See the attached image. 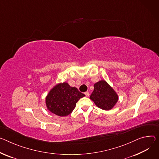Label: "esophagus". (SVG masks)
I'll return each instance as SVG.
<instances>
[{
  "label": "esophagus",
  "mask_w": 159,
  "mask_h": 159,
  "mask_svg": "<svg viewBox=\"0 0 159 159\" xmlns=\"http://www.w3.org/2000/svg\"><path fill=\"white\" fill-rule=\"evenodd\" d=\"M84 94H85V95L86 96H89V94H90L89 92H85Z\"/></svg>",
  "instance_id": "obj_1"
}]
</instances>
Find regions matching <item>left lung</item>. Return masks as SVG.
Returning a JSON list of instances; mask_svg holds the SVG:
<instances>
[{"mask_svg": "<svg viewBox=\"0 0 159 159\" xmlns=\"http://www.w3.org/2000/svg\"><path fill=\"white\" fill-rule=\"evenodd\" d=\"M94 88L90 99L93 101L95 105L104 110L112 109L119 99L116 92L104 80L94 84Z\"/></svg>", "mask_w": 159, "mask_h": 159, "instance_id": "8db88e82", "label": "left lung"}]
</instances>
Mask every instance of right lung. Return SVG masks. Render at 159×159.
Returning <instances> with one entry per match:
<instances>
[{
	"label": "right lung",
	"instance_id": "1",
	"mask_svg": "<svg viewBox=\"0 0 159 159\" xmlns=\"http://www.w3.org/2000/svg\"><path fill=\"white\" fill-rule=\"evenodd\" d=\"M85 96L76 88L67 82L60 83L51 89L46 98L48 110L60 117H65L74 110L78 101Z\"/></svg>",
	"mask_w": 159,
	"mask_h": 159
}]
</instances>
